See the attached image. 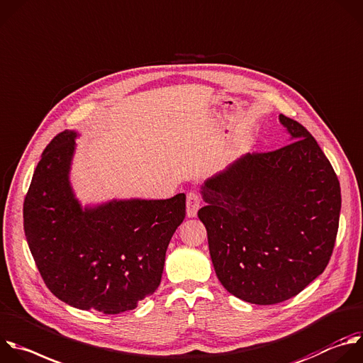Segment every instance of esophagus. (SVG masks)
<instances>
[{
	"label": "esophagus",
	"mask_w": 363,
	"mask_h": 363,
	"mask_svg": "<svg viewBox=\"0 0 363 363\" xmlns=\"http://www.w3.org/2000/svg\"><path fill=\"white\" fill-rule=\"evenodd\" d=\"M200 208V197L197 193L190 191L187 194V200H186V213L189 217H196L197 210Z\"/></svg>",
	"instance_id": "esophagus-1"
}]
</instances>
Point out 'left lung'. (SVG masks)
<instances>
[{
  "instance_id": "1",
  "label": "left lung",
  "mask_w": 363,
  "mask_h": 363,
  "mask_svg": "<svg viewBox=\"0 0 363 363\" xmlns=\"http://www.w3.org/2000/svg\"><path fill=\"white\" fill-rule=\"evenodd\" d=\"M289 144L243 155L200 187L197 213L214 272L255 305L291 299L323 273L333 252L340 186L318 141L279 114Z\"/></svg>"
}]
</instances>
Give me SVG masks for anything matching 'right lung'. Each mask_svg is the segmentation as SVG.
I'll return each mask as SVG.
<instances>
[{"label": "right lung", "mask_w": 363, "mask_h": 363, "mask_svg": "<svg viewBox=\"0 0 363 363\" xmlns=\"http://www.w3.org/2000/svg\"><path fill=\"white\" fill-rule=\"evenodd\" d=\"M74 130L44 150L24 200V232L54 296L82 311H133L160 284L166 250L186 216V194L82 206L69 182Z\"/></svg>", "instance_id": "1"}]
</instances>
